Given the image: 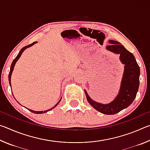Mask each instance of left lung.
Listing matches in <instances>:
<instances>
[{
  "mask_svg": "<svg viewBox=\"0 0 150 150\" xmlns=\"http://www.w3.org/2000/svg\"><path fill=\"white\" fill-rule=\"evenodd\" d=\"M108 42L110 44L106 45V50L120 54V62L124 65V72L118 95L111 103L103 105L91 99L86 91L85 93L88 103L96 110L105 115H115L130 106L135 99L139 88L140 71L134 55L124 45L115 40H109Z\"/></svg>",
  "mask_w": 150,
  "mask_h": 150,
  "instance_id": "1",
  "label": "left lung"
}]
</instances>
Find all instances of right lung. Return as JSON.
Listing matches in <instances>:
<instances>
[{
  "instance_id": "right-lung-1",
  "label": "right lung",
  "mask_w": 150,
  "mask_h": 150,
  "mask_svg": "<svg viewBox=\"0 0 150 150\" xmlns=\"http://www.w3.org/2000/svg\"><path fill=\"white\" fill-rule=\"evenodd\" d=\"M35 43H37V42H33L32 44H30V45H26V46H24V47H22L21 50H20V52H19V54L17 55V56H16V57L15 58V59L13 60V62H12V64H11V70H10V72H9V75H8V81H9V84H10V86H11V75H12V71H13V69H14V65H15V64H16V62L18 60V59L20 57V56H21V55H22V52H24V51L26 49V48H28V47H31L32 45H33L34 44H35ZM14 96V95H13ZM61 99H62V98H61ZM61 99H60V100H61ZM16 100V99H15ZM60 100L59 101V102H58L56 105H55L54 107L53 108H50V109H49V110H45V111H34V110H30V109H28V110H30V111H31L32 112H33V113H35V114H42V113H45V112H48V111H50V110H52V109H53V108H54L55 106H56L58 104H59V103L60 102ZM18 102V101H17ZM20 104V103H19Z\"/></svg>"
}]
</instances>
